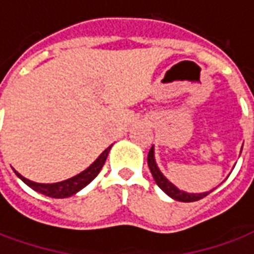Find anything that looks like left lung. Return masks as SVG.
Masks as SVG:
<instances>
[{
  "label": "left lung",
  "instance_id": "obj_1",
  "mask_svg": "<svg viewBox=\"0 0 254 254\" xmlns=\"http://www.w3.org/2000/svg\"><path fill=\"white\" fill-rule=\"evenodd\" d=\"M242 151V150H241ZM147 164H149L150 172L154 178L156 184L158 185V188L163 190L164 193H167L170 196L171 199L178 200V201H184V203H189V201H197V200L206 197L208 193H211L214 190H210V192H203V193H188L185 190H181L178 189L177 186L174 185L172 182H170L163 172L160 171L158 165L156 163V157H154V146H151V149L149 151V156H147Z\"/></svg>",
  "mask_w": 254,
  "mask_h": 254
}]
</instances>
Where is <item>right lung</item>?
<instances>
[{
  "label": "right lung",
  "instance_id": "add662e5",
  "mask_svg": "<svg viewBox=\"0 0 254 254\" xmlns=\"http://www.w3.org/2000/svg\"><path fill=\"white\" fill-rule=\"evenodd\" d=\"M111 146H113V144H111ZM111 146L107 147V149L96 158V161L91 164V165H89L86 170L82 171L80 174H77L75 177L69 178V179H65V181H61V182H55V184H39V182H33L30 179L22 177L18 171H15V174H16L19 179H22L29 188H32L33 190L41 193V194H44V196H48V197L65 199V197H69V196L76 194L79 190H82L84 186L89 185L91 181L97 177L98 172L101 171L103 165H104L107 157H108V153H110Z\"/></svg>",
  "mask_w": 254,
  "mask_h": 254
}]
</instances>
